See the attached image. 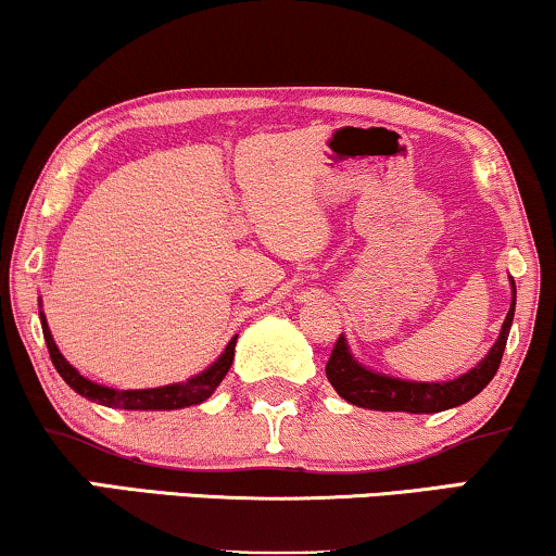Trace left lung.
Wrapping results in <instances>:
<instances>
[{"label": "left lung", "mask_w": 556, "mask_h": 556, "mask_svg": "<svg viewBox=\"0 0 556 556\" xmlns=\"http://www.w3.org/2000/svg\"><path fill=\"white\" fill-rule=\"evenodd\" d=\"M513 287V303L507 311L503 331H500L497 342L486 357L477 367L456 380H445V383H412V380H401L391 376H380V372L367 370L352 357L346 339L339 337L333 344V352L326 363V378L337 388L342 399L354 406L376 412H409V414H434L453 409V406L466 404V401L477 396L494 378L500 363H503V352L507 344V333H510L513 316H515V282Z\"/></svg>", "instance_id": "8db88e82"}]
</instances>
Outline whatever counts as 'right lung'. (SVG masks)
<instances>
[{
    "mask_svg": "<svg viewBox=\"0 0 556 556\" xmlns=\"http://www.w3.org/2000/svg\"><path fill=\"white\" fill-rule=\"evenodd\" d=\"M41 326H43L46 346H49V354H51V363L72 391H77L79 396H85L87 401H96V404L111 406V409H129V412H170V409H186V406L202 404V401L212 396L214 388L223 383L227 370H230L232 357H236V342H238V337H232L230 344L225 346V352L217 357V363H212L204 372L189 378L186 383L139 388V391H116V388L92 383V380L79 376L75 367L66 363L64 354L59 352L56 344H53V337L49 331V324H46L43 313H41Z\"/></svg>",
    "mask_w": 556,
    "mask_h": 556,
    "instance_id": "1",
    "label": "right lung"
}]
</instances>
